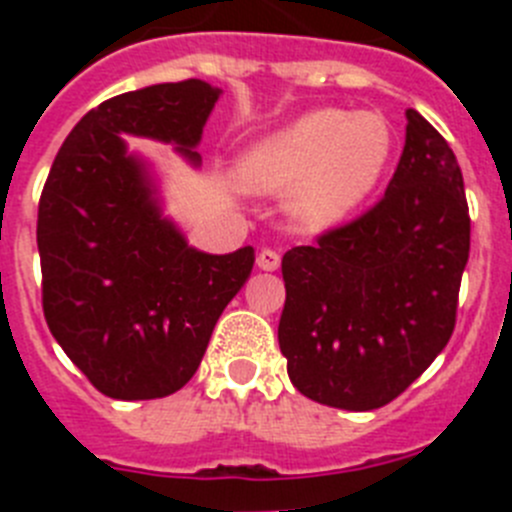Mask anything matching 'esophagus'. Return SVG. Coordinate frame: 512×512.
I'll return each mask as SVG.
<instances>
[{"mask_svg": "<svg viewBox=\"0 0 512 512\" xmlns=\"http://www.w3.org/2000/svg\"><path fill=\"white\" fill-rule=\"evenodd\" d=\"M256 264H259V269H264V271H277L279 264H282V256H279L274 248H261Z\"/></svg>", "mask_w": 512, "mask_h": 512, "instance_id": "esophagus-1", "label": "esophagus"}]
</instances>
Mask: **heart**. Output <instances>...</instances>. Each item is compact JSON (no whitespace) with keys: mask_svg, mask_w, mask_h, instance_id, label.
I'll return each instance as SVG.
<instances>
[{"mask_svg":"<svg viewBox=\"0 0 512 512\" xmlns=\"http://www.w3.org/2000/svg\"><path fill=\"white\" fill-rule=\"evenodd\" d=\"M392 148V128L382 115L325 107L248 148L238 179L251 192H292L297 223L325 230L372 197Z\"/></svg>","mask_w":512,"mask_h":512,"instance_id":"obj_1","label":"heart"}]
</instances>
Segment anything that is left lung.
<instances>
[{
	"label": "left lung",
	"instance_id": "left-lung-1",
	"mask_svg": "<svg viewBox=\"0 0 512 512\" xmlns=\"http://www.w3.org/2000/svg\"><path fill=\"white\" fill-rule=\"evenodd\" d=\"M469 230L454 151L408 110L382 200L284 253L279 348L297 390L356 413L408 390L454 333Z\"/></svg>",
	"mask_w": 512,
	"mask_h": 512
}]
</instances>
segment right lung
Segmentation results:
<instances>
[{
	"label": "right lung",
	"mask_w": 512,
	"mask_h": 512,
	"mask_svg": "<svg viewBox=\"0 0 512 512\" xmlns=\"http://www.w3.org/2000/svg\"><path fill=\"white\" fill-rule=\"evenodd\" d=\"M220 89L200 79L125 92L76 122L38 205L43 312L81 374L112 400L174 395L253 269L251 246L194 251L161 217L146 166L120 133L176 143L200 164Z\"/></svg>",
	"instance_id": "obj_1"
}]
</instances>
